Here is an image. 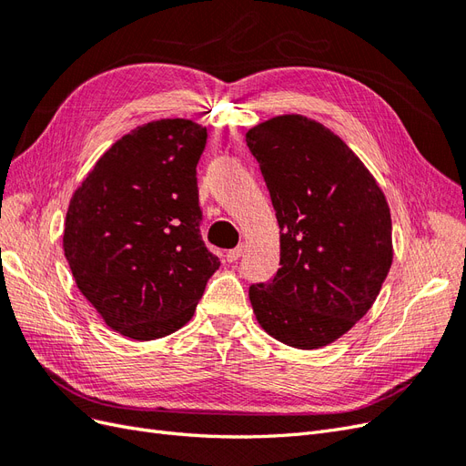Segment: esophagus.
<instances>
[{
	"mask_svg": "<svg viewBox=\"0 0 466 466\" xmlns=\"http://www.w3.org/2000/svg\"><path fill=\"white\" fill-rule=\"evenodd\" d=\"M241 255H243V245H238V247L228 250V255H225V258H228V262H237L238 258H241Z\"/></svg>",
	"mask_w": 466,
	"mask_h": 466,
	"instance_id": "1",
	"label": "esophagus"
}]
</instances>
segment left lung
<instances>
[{
    "mask_svg": "<svg viewBox=\"0 0 466 466\" xmlns=\"http://www.w3.org/2000/svg\"><path fill=\"white\" fill-rule=\"evenodd\" d=\"M279 225V270L252 284L260 327L293 348H322L370 311L392 262L385 194L340 137L299 115L247 132Z\"/></svg>",
    "mask_w": 466,
    "mask_h": 466,
    "instance_id": "left-lung-1",
    "label": "left lung"
}]
</instances>
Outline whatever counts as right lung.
I'll return each instance as SVG.
<instances>
[{"instance_id": "right-lung-1", "label": "right lung", "mask_w": 466, "mask_h": 466, "mask_svg": "<svg viewBox=\"0 0 466 466\" xmlns=\"http://www.w3.org/2000/svg\"><path fill=\"white\" fill-rule=\"evenodd\" d=\"M208 132L157 120L120 137L67 208L64 255L112 330L155 340L192 319L219 258L206 247L196 165Z\"/></svg>"}]
</instances>
